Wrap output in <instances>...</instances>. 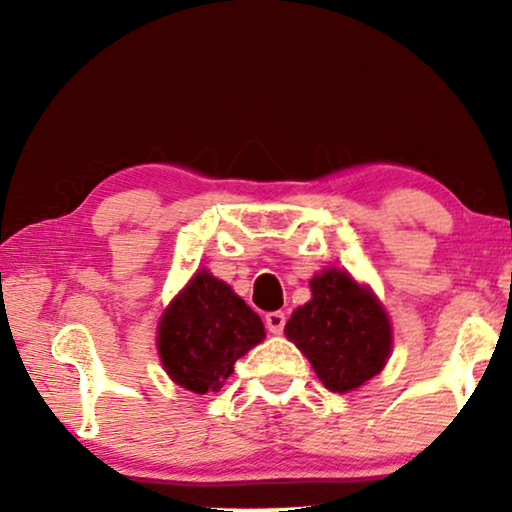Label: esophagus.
<instances>
[{
    "label": "esophagus",
    "mask_w": 512,
    "mask_h": 512,
    "mask_svg": "<svg viewBox=\"0 0 512 512\" xmlns=\"http://www.w3.org/2000/svg\"><path fill=\"white\" fill-rule=\"evenodd\" d=\"M284 326H286V314H284V312H270V314H265V328H268L270 333L279 335V333L284 331Z\"/></svg>",
    "instance_id": "obj_1"
}]
</instances>
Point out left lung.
Returning <instances> with one entry per match:
<instances>
[{
    "mask_svg": "<svg viewBox=\"0 0 512 512\" xmlns=\"http://www.w3.org/2000/svg\"><path fill=\"white\" fill-rule=\"evenodd\" d=\"M312 300L286 321V338L312 363L326 389L347 394L375 377L391 354L387 312L368 286L328 268L310 282Z\"/></svg>",
    "mask_w": 512,
    "mask_h": 512,
    "instance_id": "8db88e82",
    "label": "left lung"
}]
</instances>
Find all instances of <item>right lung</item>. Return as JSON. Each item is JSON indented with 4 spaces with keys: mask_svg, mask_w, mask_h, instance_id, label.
<instances>
[{
    "mask_svg": "<svg viewBox=\"0 0 512 512\" xmlns=\"http://www.w3.org/2000/svg\"><path fill=\"white\" fill-rule=\"evenodd\" d=\"M265 338L263 321L221 279L198 270L158 324L165 373L193 394L219 391L235 361Z\"/></svg>",
    "mask_w": 512,
    "mask_h": 512,
    "instance_id": "add662e5",
    "label": "right lung"
}]
</instances>
